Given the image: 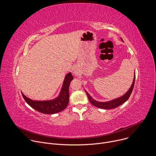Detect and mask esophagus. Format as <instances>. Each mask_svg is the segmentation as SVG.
I'll list each match as a JSON object with an SVG mask.
<instances>
[{
    "mask_svg": "<svg viewBox=\"0 0 156 156\" xmlns=\"http://www.w3.org/2000/svg\"><path fill=\"white\" fill-rule=\"evenodd\" d=\"M74 74L76 75H78V73L77 72H74Z\"/></svg>",
    "mask_w": 156,
    "mask_h": 156,
    "instance_id": "esophagus-1",
    "label": "esophagus"
}]
</instances>
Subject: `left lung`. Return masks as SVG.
Listing matches in <instances>:
<instances>
[{
    "label": "left lung",
    "mask_w": 156,
    "mask_h": 156,
    "mask_svg": "<svg viewBox=\"0 0 156 156\" xmlns=\"http://www.w3.org/2000/svg\"><path fill=\"white\" fill-rule=\"evenodd\" d=\"M122 40L123 41V39H122ZM135 75L134 76V79H133V81L132 83V84L130 87V88L129 89V90L122 96L117 98L115 99H114L112 101H110L108 102H98L96 101V100L93 99L91 96L88 94V93H87L86 91V93L87 96V98L90 100V102L91 103V104H93L94 106L98 107V108H103V109H112V108H116L117 107H119V105H122V104H123L125 102H126L129 98L132 91L133 90V87H134V85H135Z\"/></svg>",
    "instance_id": "8db88e82"
}]
</instances>
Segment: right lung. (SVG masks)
<instances>
[{"label":"right lung","mask_w":156,"mask_h":156,"mask_svg":"<svg viewBox=\"0 0 156 156\" xmlns=\"http://www.w3.org/2000/svg\"><path fill=\"white\" fill-rule=\"evenodd\" d=\"M73 79L70 72L65 77L61 91L58 96L53 100L37 101H33L21 93L25 101L34 109L45 114H54L61 112L68 105L69 102V86Z\"/></svg>","instance_id":"add662e5"}]
</instances>
